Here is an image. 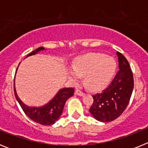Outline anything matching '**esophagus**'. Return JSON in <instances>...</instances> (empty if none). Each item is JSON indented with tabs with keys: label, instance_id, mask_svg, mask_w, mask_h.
Segmentation results:
<instances>
[{
	"label": "esophagus",
	"instance_id": "obj_1",
	"mask_svg": "<svg viewBox=\"0 0 148 148\" xmlns=\"http://www.w3.org/2000/svg\"><path fill=\"white\" fill-rule=\"evenodd\" d=\"M75 94L78 95H80V96H82V95H84V92L82 90H79V89H76V90H75Z\"/></svg>",
	"mask_w": 148,
	"mask_h": 148
}]
</instances>
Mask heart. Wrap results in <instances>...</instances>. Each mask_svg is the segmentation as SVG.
Returning <instances> with one entry per match:
<instances>
[{"mask_svg": "<svg viewBox=\"0 0 148 148\" xmlns=\"http://www.w3.org/2000/svg\"><path fill=\"white\" fill-rule=\"evenodd\" d=\"M74 70H69L74 82L84 75V84L91 90L102 88L110 82L116 71L115 60L102 53H88L79 56L74 62Z\"/></svg>", "mask_w": 148, "mask_h": 148, "instance_id": "b5f03b06", "label": "heart"}]
</instances>
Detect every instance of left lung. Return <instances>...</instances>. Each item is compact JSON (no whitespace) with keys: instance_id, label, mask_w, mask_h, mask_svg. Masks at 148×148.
Instances as JSON below:
<instances>
[{"instance_id":"obj_1","label":"left lung","mask_w":148,"mask_h":148,"mask_svg":"<svg viewBox=\"0 0 148 148\" xmlns=\"http://www.w3.org/2000/svg\"><path fill=\"white\" fill-rule=\"evenodd\" d=\"M119 70L106 89L92 95L90 113L102 122L113 121L119 117L127 107L134 86L133 72L129 62L117 52Z\"/></svg>"}]
</instances>
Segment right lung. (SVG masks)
I'll use <instances>...</instances> for the list:
<instances>
[{"instance_id":"add662e5","label":"right lung","mask_w":148,"mask_h":148,"mask_svg":"<svg viewBox=\"0 0 148 148\" xmlns=\"http://www.w3.org/2000/svg\"><path fill=\"white\" fill-rule=\"evenodd\" d=\"M42 49H44L42 47H38L35 50L31 52L29 54L27 55V56L36 54L38 52ZM14 92H15V98L21 107L22 110L30 119H32L35 122L38 123L40 125H53L58 119L62 113L66 100L73 96L74 94V88L70 87V88L61 89L48 104L41 108H30L25 105L18 98L15 87H14Z\"/></svg>"}]
</instances>
